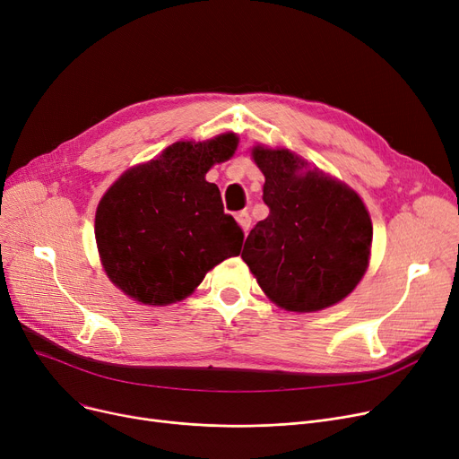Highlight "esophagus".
<instances>
[{
	"label": "esophagus",
	"mask_w": 459,
	"mask_h": 459,
	"mask_svg": "<svg viewBox=\"0 0 459 459\" xmlns=\"http://www.w3.org/2000/svg\"><path fill=\"white\" fill-rule=\"evenodd\" d=\"M236 220H238L239 225H242V229H244L246 232L251 229V215H249L247 210L238 212V213H236Z\"/></svg>",
	"instance_id": "34e87169"
}]
</instances>
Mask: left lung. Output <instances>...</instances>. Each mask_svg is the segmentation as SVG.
I'll list each match as a JSON object with an SVG mask.
<instances>
[{"mask_svg": "<svg viewBox=\"0 0 459 459\" xmlns=\"http://www.w3.org/2000/svg\"><path fill=\"white\" fill-rule=\"evenodd\" d=\"M270 215L249 232L242 258L266 296L315 312L344 299L368 266L370 215L357 193L288 151L256 147Z\"/></svg>", "mask_w": 459, "mask_h": 459, "instance_id": "left-lung-1", "label": "left lung"}]
</instances>
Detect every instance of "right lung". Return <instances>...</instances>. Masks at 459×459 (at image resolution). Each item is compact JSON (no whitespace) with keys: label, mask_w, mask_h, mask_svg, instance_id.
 <instances>
[{"label":"right lung","mask_w":459,"mask_h":459,"mask_svg":"<svg viewBox=\"0 0 459 459\" xmlns=\"http://www.w3.org/2000/svg\"><path fill=\"white\" fill-rule=\"evenodd\" d=\"M236 144L234 134L175 143L108 189L94 234L108 277L126 296L144 305L180 301L206 272L242 251V227L225 213L220 187L204 178Z\"/></svg>","instance_id":"obj_1"}]
</instances>
